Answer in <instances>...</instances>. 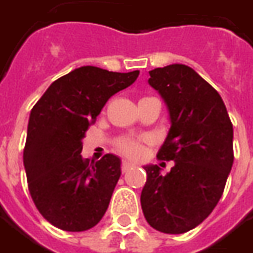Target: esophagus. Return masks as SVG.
Here are the masks:
<instances>
[{
    "mask_svg": "<svg viewBox=\"0 0 253 253\" xmlns=\"http://www.w3.org/2000/svg\"><path fill=\"white\" fill-rule=\"evenodd\" d=\"M131 167H134V164L130 163V162H127V160H123V162H122V171H123V172H126L127 169H130Z\"/></svg>",
    "mask_w": 253,
    "mask_h": 253,
    "instance_id": "esophagus-1",
    "label": "esophagus"
}]
</instances>
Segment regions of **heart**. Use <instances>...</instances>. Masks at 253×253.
<instances>
[{
    "mask_svg": "<svg viewBox=\"0 0 253 253\" xmlns=\"http://www.w3.org/2000/svg\"><path fill=\"white\" fill-rule=\"evenodd\" d=\"M144 138H132V137H123L116 141V148L127 156L137 159L144 152Z\"/></svg>",
    "mask_w": 253,
    "mask_h": 253,
    "instance_id": "1",
    "label": "heart"
}]
</instances>
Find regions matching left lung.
<instances>
[{
  "label": "left lung",
  "mask_w": 253,
  "mask_h": 253,
  "mask_svg": "<svg viewBox=\"0 0 253 253\" xmlns=\"http://www.w3.org/2000/svg\"><path fill=\"white\" fill-rule=\"evenodd\" d=\"M149 75L171 122L157 159L174 160V167L162 175L156 164L145 166L141 207L153 229L182 234L200 225L222 197L234 160L233 125L222 97L193 68L171 64Z\"/></svg>",
  "instance_id": "obj_1"
}]
</instances>
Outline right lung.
Here are the masks:
<instances>
[{"label":"right lung","mask_w":253,"mask_h":253,"mask_svg":"<svg viewBox=\"0 0 253 253\" xmlns=\"http://www.w3.org/2000/svg\"><path fill=\"white\" fill-rule=\"evenodd\" d=\"M139 71L112 72L84 65L54 81L35 104L23 152L28 190L49 223L65 231L89 230L101 220L121 178V159H84L82 139L115 93Z\"/></svg>","instance_id":"1"}]
</instances>
